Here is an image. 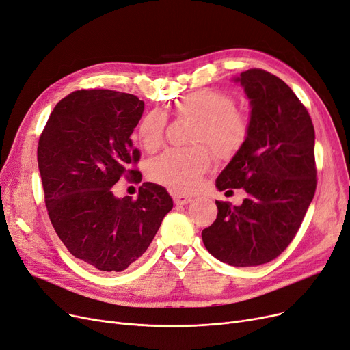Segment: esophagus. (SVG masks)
Returning a JSON list of instances; mask_svg holds the SVG:
<instances>
[{
    "label": "esophagus",
    "mask_w": 350,
    "mask_h": 350,
    "mask_svg": "<svg viewBox=\"0 0 350 350\" xmlns=\"http://www.w3.org/2000/svg\"><path fill=\"white\" fill-rule=\"evenodd\" d=\"M173 200L177 206H185L191 202V197L185 196V194H173Z\"/></svg>",
    "instance_id": "34e87169"
}]
</instances>
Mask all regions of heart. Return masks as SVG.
Here are the masks:
<instances>
[{"mask_svg":"<svg viewBox=\"0 0 350 350\" xmlns=\"http://www.w3.org/2000/svg\"><path fill=\"white\" fill-rule=\"evenodd\" d=\"M180 120H193L190 148H170L148 163V177L176 194L191 193L210 169V150L219 159H232L245 147L252 130L249 113L237 107L234 96L220 90H197L173 105ZM167 127V116L160 110L147 113L139 126V142L147 151L157 150ZM204 146H202L201 144Z\"/></svg>","mask_w":350,"mask_h":350,"instance_id":"obj_1","label":"heart"}]
</instances>
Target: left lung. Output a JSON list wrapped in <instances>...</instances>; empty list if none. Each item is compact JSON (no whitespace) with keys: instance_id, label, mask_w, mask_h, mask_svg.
<instances>
[{"instance_id":"left-lung-1","label":"left lung","mask_w":350,"mask_h":350,"mask_svg":"<svg viewBox=\"0 0 350 350\" xmlns=\"http://www.w3.org/2000/svg\"><path fill=\"white\" fill-rule=\"evenodd\" d=\"M252 104L249 140L216 180L220 191L243 189L240 206L216 200L217 217L202 232L223 263L259 266L295 239L316 191L314 129L309 111L283 80L262 68L237 79Z\"/></svg>"}]
</instances>
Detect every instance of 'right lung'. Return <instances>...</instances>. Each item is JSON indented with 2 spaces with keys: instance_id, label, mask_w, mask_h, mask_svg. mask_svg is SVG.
<instances>
[{
  "instance_id": "1",
  "label": "right lung",
  "mask_w": 350,
  "mask_h": 350,
  "mask_svg": "<svg viewBox=\"0 0 350 350\" xmlns=\"http://www.w3.org/2000/svg\"><path fill=\"white\" fill-rule=\"evenodd\" d=\"M144 103L114 90H77L59 100L37 148L45 207L68 252L103 271L137 262L173 208L167 190L143 183L137 199H116L120 178L140 183L130 135Z\"/></svg>"
}]
</instances>
